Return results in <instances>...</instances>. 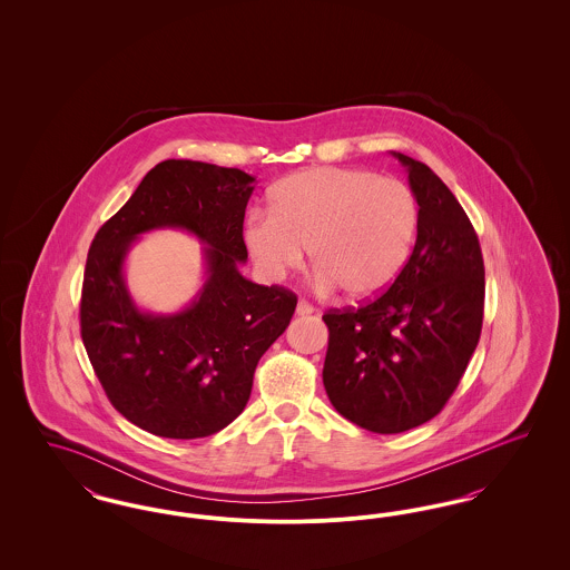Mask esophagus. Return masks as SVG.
I'll return each instance as SVG.
<instances>
[{
  "label": "esophagus",
  "instance_id": "obj_1",
  "mask_svg": "<svg viewBox=\"0 0 570 570\" xmlns=\"http://www.w3.org/2000/svg\"><path fill=\"white\" fill-rule=\"evenodd\" d=\"M316 312V307L312 305V303H307V301H298L297 303V314L298 316H309V314H314Z\"/></svg>",
  "mask_w": 570,
  "mask_h": 570
}]
</instances>
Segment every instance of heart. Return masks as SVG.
<instances>
[{
	"label": "heart",
	"instance_id": "obj_1",
	"mask_svg": "<svg viewBox=\"0 0 570 570\" xmlns=\"http://www.w3.org/2000/svg\"><path fill=\"white\" fill-rule=\"evenodd\" d=\"M419 228V203L404 181L372 170L321 166L279 181L269 214L252 212L244 242L256 269L282 279L303 263L321 288L379 297L404 272Z\"/></svg>",
	"mask_w": 570,
	"mask_h": 570
}]
</instances>
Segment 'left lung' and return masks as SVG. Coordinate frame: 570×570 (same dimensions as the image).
<instances>
[{
  "instance_id": "8db88e82",
  "label": "left lung",
  "mask_w": 570,
  "mask_h": 570,
  "mask_svg": "<svg viewBox=\"0 0 570 570\" xmlns=\"http://www.w3.org/2000/svg\"><path fill=\"white\" fill-rule=\"evenodd\" d=\"M419 203L416 244L386 293L328 309L325 382L333 407L374 434L434 419L474 353L485 305V265L472 222L428 164L393 154Z\"/></svg>"
}]
</instances>
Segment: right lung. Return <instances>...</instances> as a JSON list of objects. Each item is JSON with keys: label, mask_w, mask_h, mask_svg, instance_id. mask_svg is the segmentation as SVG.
<instances>
[{"label": "right lung", "mask_w": 570, "mask_h": 570, "mask_svg": "<svg viewBox=\"0 0 570 570\" xmlns=\"http://www.w3.org/2000/svg\"><path fill=\"white\" fill-rule=\"evenodd\" d=\"M252 184L239 168L164 160L91 242L82 344L110 404L149 434L191 440L233 423L249 400L261 356L295 314V293L239 273ZM156 227H184L208 245L202 293L170 317L140 313L122 282L129 245Z\"/></svg>", "instance_id": "right-lung-1"}]
</instances>
